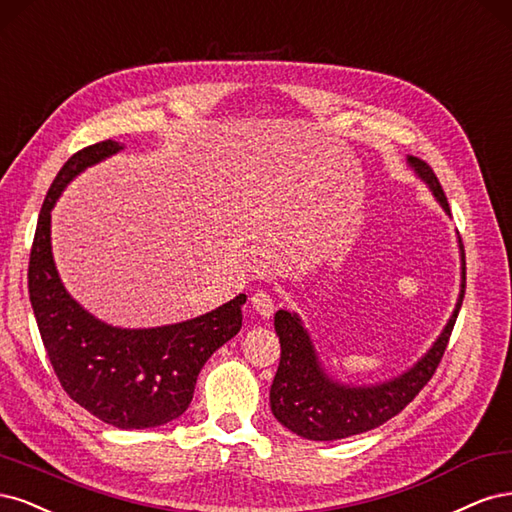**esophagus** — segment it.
<instances>
[{"label": "esophagus", "instance_id": "esophagus-1", "mask_svg": "<svg viewBox=\"0 0 512 512\" xmlns=\"http://www.w3.org/2000/svg\"><path fill=\"white\" fill-rule=\"evenodd\" d=\"M251 304L257 310V315H261L263 319H270L274 315V298L268 291H255L251 295Z\"/></svg>", "mask_w": 512, "mask_h": 512}]
</instances>
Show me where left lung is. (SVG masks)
<instances>
[{"label": "left lung", "instance_id": "left-lung-1", "mask_svg": "<svg viewBox=\"0 0 512 512\" xmlns=\"http://www.w3.org/2000/svg\"><path fill=\"white\" fill-rule=\"evenodd\" d=\"M408 166L430 187L444 212L451 214L447 195H444L434 170L417 157H408ZM459 253L461 289L449 323L444 325L432 349L415 366L385 383L355 387L329 378L302 319L295 312L278 310L274 315V329L280 340V364L270 387V408L274 417L293 434L325 442L364 434L402 412L434 376L444 351H447L466 293V255L461 240Z\"/></svg>", "mask_w": 512, "mask_h": 512}]
</instances>
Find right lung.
Instances as JSON below:
<instances>
[{
	"mask_svg": "<svg viewBox=\"0 0 512 512\" xmlns=\"http://www.w3.org/2000/svg\"><path fill=\"white\" fill-rule=\"evenodd\" d=\"M121 148L104 140L65 161L40 210L27 283L46 355L65 393L104 423L144 430L189 408L208 357L240 332L246 295L183 323L123 329L95 319L65 291L51 249V210L82 170Z\"/></svg>",
	"mask_w": 512,
	"mask_h": 512,
	"instance_id": "obj_1",
	"label": "right lung"
}]
</instances>
